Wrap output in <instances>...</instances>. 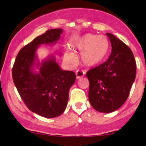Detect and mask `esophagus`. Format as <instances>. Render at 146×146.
I'll return each instance as SVG.
<instances>
[{"label":"esophagus","mask_w":146,"mask_h":146,"mask_svg":"<svg viewBox=\"0 0 146 146\" xmlns=\"http://www.w3.org/2000/svg\"><path fill=\"white\" fill-rule=\"evenodd\" d=\"M84 71L83 70H78L76 71V78L77 79H79L80 78L83 77L84 76Z\"/></svg>","instance_id":"1"}]
</instances>
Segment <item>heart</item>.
Returning a JSON list of instances; mask_svg holds the SVG:
<instances>
[{
	"label": "heart",
	"instance_id": "obj_1",
	"mask_svg": "<svg viewBox=\"0 0 146 146\" xmlns=\"http://www.w3.org/2000/svg\"><path fill=\"white\" fill-rule=\"evenodd\" d=\"M74 50L81 52L80 58L84 64L86 66H94L100 63L106 56L109 50V42L103 35L86 34L78 38L72 44ZM69 60L75 62L76 54L68 49L65 54Z\"/></svg>",
	"mask_w": 146,
	"mask_h": 146
}]
</instances>
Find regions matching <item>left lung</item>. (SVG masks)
<instances>
[{
  "label": "left lung",
  "instance_id": "1",
  "mask_svg": "<svg viewBox=\"0 0 146 146\" xmlns=\"http://www.w3.org/2000/svg\"><path fill=\"white\" fill-rule=\"evenodd\" d=\"M111 45L107 61L87 72L89 102L96 110L110 113L126 101L135 78L136 64L131 49L110 33Z\"/></svg>",
  "mask_w": 146,
  "mask_h": 146
}]
</instances>
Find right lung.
<instances>
[{
    "mask_svg": "<svg viewBox=\"0 0 146 146\" xmlns=\"http://www.w3.org/2000/svg\"><path fill=\"white\" fill-rule=\"evenodd\" d=\"M62 32L61 29L48 30L24 46L12 72L14 84L28 108L47 118L59 116L64 111L76 74L62 70L53 55L40 62L36 52L40 45L56 43ZM35 66L39 69L38 73Z\"/></svg>",
    "mask_w": 146,
    "mask_h": 146,
    "instance_id": "obj_1",
    "label": "right lung"
}]
</instances>
